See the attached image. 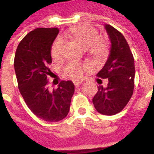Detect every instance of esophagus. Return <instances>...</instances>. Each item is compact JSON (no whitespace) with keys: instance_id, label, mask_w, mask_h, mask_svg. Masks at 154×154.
Segmentation results:
<instances>
[{"instance_id":"1","label":"esophagus","mask_w":154,"mask_h":154,"mask_svg":"<svg viewBox=\"0 0 154 154\" xmlns=\"http://www.w3.org/2000/svg\"><path fill=\"white\" fill-rule=\"evenodd\" d=\"M73 83L76 87H78V86H80L81 84L82 83V81H76V82H74Z\"/></svg>"}]
</instances>
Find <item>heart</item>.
I'll list each match as a JSON object with an SVG mask.
<instances>
[{
	"label": "heart",
	"mask_w": 154,
	"mask_h": 154,
	"mask_svg": "<svg viewBox=\"0 0 154 154\" xmlns=\"http://www.w3.org/2000/svg\"><path fill=\"white\" fill-rule=\"evenodd\" d=\"M63 38H71L77 42L82 47L87 48V52L96 58L105 57L108 50V44L100 38L99 32L89 25H82L65 31L62 34ZM63 42L60 38H56L52 44L50 48L51 57L54 61L60 60L63 57ZM85 65L76 62H70L64 67L63 72L67 77L72 79H77L82 76Z\"/></svg>",
	"instance_id": "obj_1"
}]
</instances>
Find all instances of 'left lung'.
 <instances>
[{"label": "left lung", "mask_w": 154, "mask_h": 154, "mask_svg": "<svg viewBox=\"0 0 154 154\" xmlns=\"http://www.w3.org/2000/svg\"><path fill=\"white\" fill-rule=\"evenodd\" d=\"M105 28L111 47L106 63L97 77L106 78L108 84L106 87H98L92 102L99 113L113 116L120 112L132 97L135 68L132 52L124 35L110 25H106Z\"/></svg>", "instance_id": "obj_1"}]
</instances>
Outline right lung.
I'll return each mask as SVG.
<instances>
[{
    "label": "right lung",
    "mask_w": 154,
    "mask_h": 154,
    "mask_svg": "<svg viewBox=\"0 0 154 154\" xmlns=\"http://www.w3.org/2000/svg\"><path fill=\"white\" fill-rule=\"evenodd\" d=\"M57 28H37L23 38L14 60L18 87L25 102L35 116L48 122L64 119L70 110L74 84L62 81L57 89L48 88L52 72L50 48Z\"/></svg>",
    "instance_id": "1"
}]
</instances>
